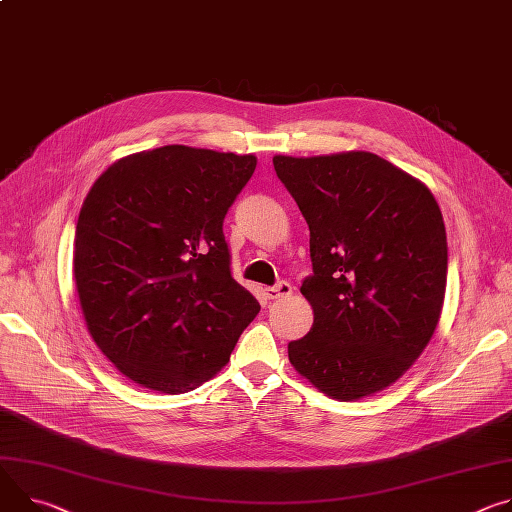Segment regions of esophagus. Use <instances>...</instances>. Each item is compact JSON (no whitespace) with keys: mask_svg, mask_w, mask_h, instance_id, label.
Returning <instances> with one entry per match:
<instances>
[{"mask_svg":"<svg viewBox=\"0 0 512 512\" xmlns=\"http://www.w3.org/2000/svg\"><path fill=\"white\" fill-rule=\"evenodd\" d=\"M290 294H292V286H290L288 282H280L277 286H273V288H267V290H265V298H267V300L286 298V296H290Z\"/></svg>","mask_w":512,"mask_h":512,"instance_id":"1","label":"esophagus"}]
</instances>
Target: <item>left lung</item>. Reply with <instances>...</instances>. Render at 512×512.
<instances>
[{"label": "left lung", "mask_w": 512, "mask_h": 512, "mask_svg": "<svg viewBox=\"0 0 512 512\" xmlns=\"http://www.w3.org/2000/svg\"><path fill=\"white\" fill-rule=\"evenodd\" d=\"M310 228L314 312L290 363L324 396L351 402L402 378L429 345L445 300L447 235L427 185L367 153L275 155Z\"/></svg>", "instance_id": "8db88e82"}]
</instances>
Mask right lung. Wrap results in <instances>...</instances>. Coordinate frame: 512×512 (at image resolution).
<instances>
[{
    "label": "right lung",
    "mask_w": 512,
    "mask_h": 512,
    "mask_svg": "<svg viewBox=\"0 0 512 512\" xmlns=\"http://www.w3.org/2000/svg\"><path fill=\"white\" fill-rule=\"evenodd\" d=\"M255 155L167 145L112 163L83 200L73 275L87 331L134 384L190 392L228 363L259 302L222 220Z\"/></svg>",
    "instance_id": "obj_1"
}]
</instances>
